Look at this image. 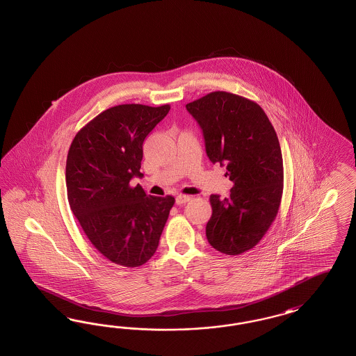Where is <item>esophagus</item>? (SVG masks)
<instances>
[{
  "label": "esophagus",
  "instance_id": "obj_1",
  "mask_svg": "<svg viewBox=\"0 0 356 356\" xmlns=\"http://www.w3.org/2000/svg\"><path fill=\"white\" fill-rule=\"evenodd\" d=\"M192 200V197L191 195H185V194H180V195H177L176 197V204L177 205H183V204H186V202H189Z\"/></svg>",
  "mask_w": 356,
  "mask_h": 356
}]
</instances>
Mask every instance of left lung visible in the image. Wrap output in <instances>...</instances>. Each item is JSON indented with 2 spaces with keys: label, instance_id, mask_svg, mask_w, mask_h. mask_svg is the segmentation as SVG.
<instances>
[{
  "label": "left lung",
  "instance_id": "left-lung-1",
  "mask_svg": "<svg viewBox=\"0 0 356 356\" xmlns=\"http://www.w3.org/2000/svg\"><path fill=\"white\" fill-rule=\"evenodd\" d=\"M186 109L202 129L209 159L227 164L234 183L226 198L210 195L207 241L220 253L241 254L259 244L280 210L283 159L277 133L256 102L226 91L210 92Z\"/></svg>",
  "mask_w": 356,
  "mask_h": 356
}]
</instances>
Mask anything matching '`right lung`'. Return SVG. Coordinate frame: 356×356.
I'll list each match as a JSON object with an SVG mask.
<instances>
[{"label": "right lung", "mask_w": 356, "mask_h": 356, "mask_svg": "<svg viewBox=\"0 0 356 356\" xmlns=\"http://www.w3.org/2000/svg\"><path fill=\"white\" fill-rule=\"evenodd\" d=\"M171 109L121 104L108 108L79 130L66 159L69 205L91 244L106 257L137 268L154 256L175 204L140 185L143 140Z\"/></svg>", "instance_id": "1"}]
</instances>
